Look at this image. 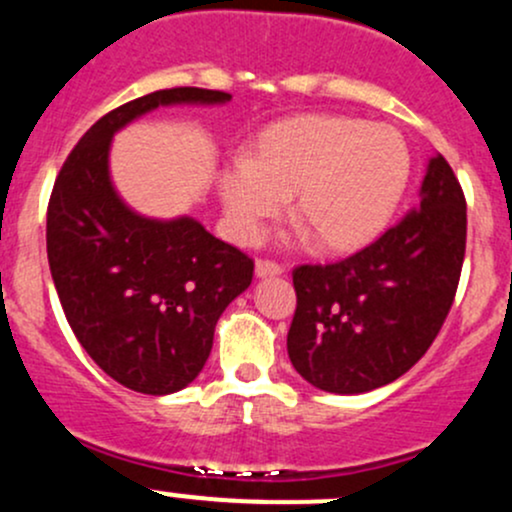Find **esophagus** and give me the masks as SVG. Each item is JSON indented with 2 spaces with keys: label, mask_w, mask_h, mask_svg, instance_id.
Listing matches in <instances>:
<instances>
[{
  "label": "esophagus",
  "mask_w": 512,
  "mask_h": 512,
  "mask_svg": "<svg viewBox=\"0 0 512 512\" xmlns=\"http://www.w3.org/2000/svg\"><path fill=\"white\" fill-rule=\"evenodd\" d=\"M284 269L277 265V262H269V260H257L255 265V277L265 279V277H279Z\"/></svg>",
  "instance_id": "esophagus-1"
}]
</instances>
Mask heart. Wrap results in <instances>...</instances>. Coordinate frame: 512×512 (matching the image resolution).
Segmentation results:
<instances>
[{
  "label": "heart",
  "mask_w": 512,
  "mask_h": 512,
  "mask_svg": "<svg viewBox=\"0 0 512 512\" xmlns=\"http://www.w3.org/2000/svg\"><path fill=\"white\" fill-rule=\"evenodd\" d=\"M408 177L411 153L391 126L311 114L265 128L255 155L228 157L218 196L238 243H257L294 194V216L320 250L352 252L389 226Z\"/></svg>",
  "instance_id": "b5f03b06"
}]
</instances>
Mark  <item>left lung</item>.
<instances>
[{
  "mask_svg": "<svg viewBox=\"0 0 512 512\" xmlns=\"http://www.w3.org/2000/svg\"><path fill=\"white\" fill-rule=\"evenodd\" d=\"M464 247L462 187L435 153L401 223L347 260L294 269L286 350L296 372L328 393L374 391L406 374L452 308Z\"/></svg>",
  "mask_w": 512,
  "mask_h": 512,
  "instance_id": "obj_1",
  "label": "left lung"
}]
</instances>
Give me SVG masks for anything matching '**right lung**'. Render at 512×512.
I'll return each mask as SVG.
<instances>
[{"instance_id":"1","label":"right lung","mask_w":512,"mask_h":512,"mask_svg":"<svg viewBox=\"0 0 512 512\" xmlns=\"http://www.w3.org/2000/svg\"><path fill=\"white\" fill-rule=\"evenodd\" d=\"M228 101L199 87L128 101L84 133L55 179L46 226L55 291L87 355L131 391L167 396L192 384L218 318L250 286L255 265L192 216L133 211L111 179V140L160 106Z\"/></svg>"}]
</instances>
